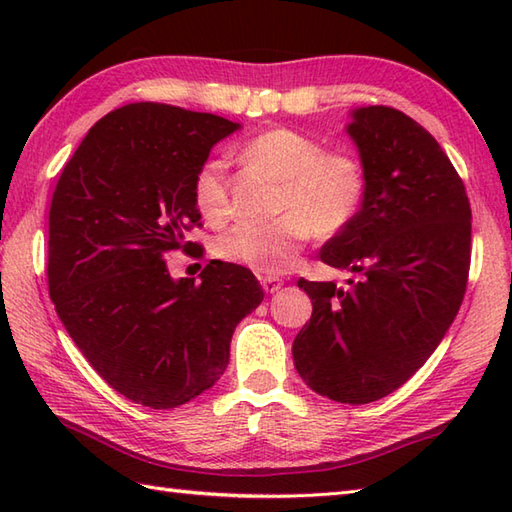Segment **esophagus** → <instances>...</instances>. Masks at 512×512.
Instances as JSON below:
<instances>
[{
	"mask_svg": "<svg viewBox=\"0 0 512 512\" xmlns=\"http://www.w3.org/2000/svg\"><path fill=\"white\" fill-rule=\"evenodd\" d=\"M259 281H262V288L268 292V295H273V292H277L281 286H284V281L279 277H262Z\"/></svg>",
	"mask_w": 512,
	"mask_h": 512,
	"instance_id": "obj_1",
	"label": "esophagus"
}]
</instances>
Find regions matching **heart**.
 Wrapping results in <instances>:
<instances>
[{"mask_svg":"<svg viewBox=\"0 0 512 512\" xmlns=\"http://www.w3.org/2000/svg\"><path fill=\"white\" fill-rule=\"evenodd\" d=\"M244 156L284 182L273 224L242 222L215 239V255L259 275H281L301 255L310 233L330 239L350 226L365 202L367 176L361 160L325 151L317 138L290 127H273L244 143ZM193 200L213 224L231 215L224 158H209L195 171Z\"/></svg>","mask_w":512,"mask_h":512,"instance_id":"1","label":"heart"}]
</instances>
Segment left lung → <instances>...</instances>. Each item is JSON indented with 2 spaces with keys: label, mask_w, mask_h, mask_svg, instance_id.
Wrapping results in <instances>:
<instances>
[{
  "label": "left lung",
  "mask_w": 512,
  "mask_h": 512,
  "mask_svg": "<svg viewBox=\"0 0 512 512\" xmlns=\"http://www.w3.org/2000/svg\"><path fill=\"white\" fill-rule=\"evenodd\" d=\"M367 193L321 262L358 273L347 288L299 279L312 317L292 343L310 389L365 405L405 385L458 314L471 266V204L438 140L394 107L352 112Z\"/></svg>",
  "instance_id": "obj_1"
}]
</instances>
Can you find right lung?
Returning <instances> with one entry per match:
<instances>
[{
	"mask_svg": "<svg viewBox=\"0 0 512 512\" xmlns=\"http://www.w3.org/2000/svg\"><path fill=\"white\" fill-rule=\"evenodd\" d=\"M239 125L165 103L103 116L63 167L50 204L48 288L61 323L107 385L173 409L217 383L235 325L264 299L248 268L211 259L171 279L165 255L198 246L193 178ZM202 255V253H200Z\"/></svg>",
	"mask_w": 512,
	"mask_h": 512,
	"instance_id": "1",
	"label": "right lung"
}]
</instances>
